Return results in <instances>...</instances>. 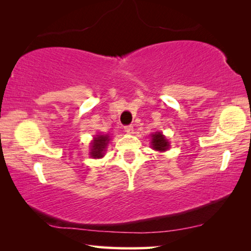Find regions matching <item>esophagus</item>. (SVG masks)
I'll return each mask as SVG.
<instances>
[{
    "label": "esophagus",
    "instance_id": "34e87169",
    "mask_svg": "<svg viewBox=\"0 0 251 251\" xmlns=\"http://www.w3.org/2000/svg\"><path fill=\"white\" fill-rule=\"evenodd\" d=\"M125 131L127 134H133L134 133V127L131 125H128V126H125Z\"/></svg>",
    "mask_w": 251,
    "mask_h": 251
}]
</instances>
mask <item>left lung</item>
Instances as JSON below:
<instances>
[{
  "label": "left lung",
  "mask_w": 251,
  "mask_h": 251,
  "mask_svg": "<svg viewBox=\"0 0 251 251\" xmlns=\"http://www.w3.org/2000/svg\"><path fill=\"white\" fill-rule=\"evenodd\" d=\"M151 148L155 151H167L169 148V142L167 141V138L165 137V136L160 133V131H156L155 134L151 135Z\"/></svg>",
  "instance_id": "8db88e82"
}]
</instances>
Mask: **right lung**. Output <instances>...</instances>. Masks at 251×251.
<instances>
[{"label": "right lung", "instance_id": "obj_1", "mask_svg": "<svg viewBox=\"0 0 251 251\" xmlns=\"http://www.w3.org/2000/svg\"><path fill=\"white\" fill-rule=\"evenodd\" d=\"M108 142V135H96L91 143V157H93V158H101L104 156Z\"/></svg>", "mask_w": 251, "mask_h": 251}]
</instances>
